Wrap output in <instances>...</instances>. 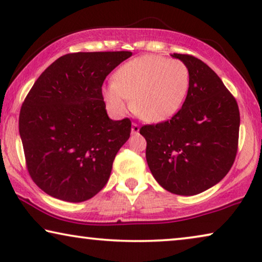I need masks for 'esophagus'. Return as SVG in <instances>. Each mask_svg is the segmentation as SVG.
<instances>
[{
  "label": "esophagus",
  "mask_w": 262,
  "mask_h": 262,
  "mask_svg": "<svg viewBox=\"0 0 262 262\" xmlns=\"http://www.w3.org/2000/svg\"><path fill=\"white\" fill-rule=\"evenodd\" d=\"M131 132H132V134H134V135H135V134H138V132H139V125L136 124V123L132 124Z\"/></svg>",
  "instance_id": "esophagus-1"
}]
</instances>
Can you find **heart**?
Returning <instances> with one entry per match:
<instances>
[{
	"instance_id": "obj_1",
	"label": "heart",
	"mask_w": 262,
	"mask_h": 262,
	"mask_svg": "<svg viewBox=\"0 0 262 262\" xmlns=\"http://www.w3.org/2000/svg\"><path fill=\"white\" fill-rule=\"evenodd\" d=\"M191 75L185 63L146 55L125 63L113 75V84L102 91L103 99L116 113L132 110L143 120L162 123L174 117L187 98Z\"/></svg>"
}]
</instances>
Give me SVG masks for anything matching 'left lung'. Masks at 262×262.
Masks as SVG:
<instances>
[{"label": "left lung", "mask_w": 262, "mask_h": 262, "mask_svg": "<svg viewBox=\"0 0 262 262\" xmlns=\"http://www.w3.org/2000/svg\"><path fill=\"white\" fill-rule=\"evenodd\" d=\"M187 66V98L171 119L144 125L146 162L168 192L194 195L218 184L234 164L238 145L237 102L218 75L191 55L173 53Z\"/></svg>", "instance_id": "obj_1"}]
</instances>
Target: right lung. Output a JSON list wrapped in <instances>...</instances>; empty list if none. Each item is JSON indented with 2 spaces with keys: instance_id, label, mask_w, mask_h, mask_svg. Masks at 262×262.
Masks as SVG:
<instances>
[{
  "instance_id": "add662e5",
  "label": "right lung",
  "mask_w": 262,
  "mask_h": 262,
  "mask_svg": "<svg viewBox=\"0 0 262 262\" xmlns=\"http://www.w3.org/2000/svg\"><path fill=\"white\" fill-rule=\"evenodd\" d=\"M130 51L68 53L34 82L23 103L19 132L27 170L53 198L81 203L108 181L131 121L110 119L102 96L107 75Z\"/></svg>"
}]
</instances>
